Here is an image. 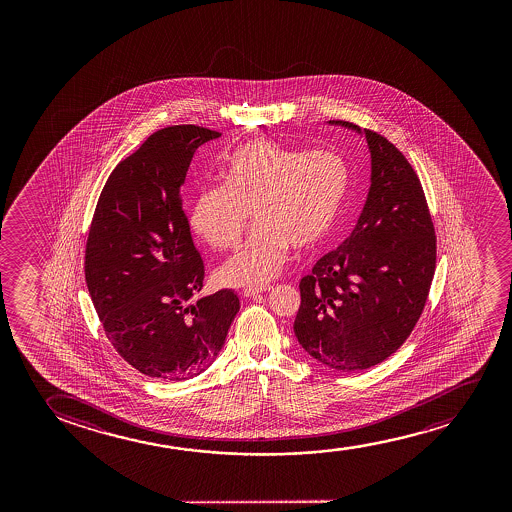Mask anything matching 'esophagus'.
I'll return each instance as SVG.
<instances>
[{
    "label": "esophagus",
    "instance_id": "obj_1",
    "mask_svg": "<svg viewBox=\"0 0 512 512\" xmlns=\"http://www.w3.org/2000/svg\"><path fill=\"white\" fill-rule=\"evenodd\" d=\"M273 287H260V288H245L243 290V297H257L260 294H266Z\"/></svg>",
    "mask_w": 512,
    "mask_h": 512
}]
</instances>
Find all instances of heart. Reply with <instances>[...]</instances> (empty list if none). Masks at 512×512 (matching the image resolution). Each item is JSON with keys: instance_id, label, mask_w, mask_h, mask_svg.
Wrapping results in <instances>:
<instances>
[{"instance_id": "1", "label": "heart", "mask_w": 512, "mask_h": 512, "mask_svg": "<svg viewBox=\"0 0 512 512\" xmlns=\"http://www.w3.org/2000/svg\"><path fill=\"white\" fill-rule=\"evenodd\" d=\"M225 185L199 190L190 222L201 238L229 250L250 222L257 227L218 269L227 287H257L285 266L290 246L322 243L336 225L351 185V169L334 150H299L253 140L227 159Z\"/></svg>"}]
</instances>
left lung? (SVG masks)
I'll return each instance as SVG.
<instances>
[{"instance_id":"left-lung-1","label":"left lung","mask_w":512,"mask_h":512,"mask_svg":"<svg viewBox=\"0 0 512 512\" xmlns=\"http://www.w3.org/2000/svg\"><path fill=\"white\" fill-rule=\"evenodd\" d=\"M329 124L360 127L346 120ZM371 189L358 224L302 278L294 332L311 357L341 372L378 365L399 350L427 304L437 238L413 166L385 136L364 129Z\"/></svg>"}]
</instances>
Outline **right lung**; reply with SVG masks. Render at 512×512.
<instances>
[{
  "label": "right lung",
  "mask_w": 512,
  "mask_h": 512,
  "mask_svg": "<svg viewBox=\"0 0 512 512\" xmlns=\"http://www.w3.org/2000/svg\"><path fill=\"white\" fill-rule=\"evenodd\" d=\"M220 133L164 127L117 164L101 190L85 245V281L108 341L148 378L183 381L222 350L239 299L218 290L199 301L204 262L182 208L197 148Z\"/></svg>",
  "instance_id": "add662e5"
}]
</instances>
